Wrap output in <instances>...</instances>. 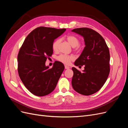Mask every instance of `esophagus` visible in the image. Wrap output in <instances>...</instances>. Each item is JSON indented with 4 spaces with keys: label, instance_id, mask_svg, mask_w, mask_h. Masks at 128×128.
Returning <instances> with one entry per match:
<instances>
[{
    "label": "esophagus",
    "instance_id": "1",
    "mask_svg": "<svg viewBox=\"0 0 128 128\" xmlns=\"http://www.w3.org/2000/svg\"><path fill=\"white\" fill-rule=\"evenodd\" d=\"M64 68H65V69H68L70 68V67H69V66H66V65L64 66Z\"/></svg>",
    "mask_w": 128,
    "mask_h": 128
}]
</instances>
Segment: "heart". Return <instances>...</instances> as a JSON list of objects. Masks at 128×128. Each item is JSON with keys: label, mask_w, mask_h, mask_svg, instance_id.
Here are the masks:
<instances>
[{"label": "heart", "mask_w": 128, "mask_h": 128, "mask_svg": "<svg viewBox=\"0 0 128 128\" xmlns=\"http://www.w3.org/2000/svg\"><path fill=\"white\" fill-rule=\"evenodd\" d=\"M67 40L72 48H76L78 46L80 40L78 37L74 35H70L67 37ZM61 42V40L58 39L53 42L52 44V48L54 51H57L59 48V45ZM58 60L64 64H68L70 62L74 59V56H67L64 54H61L58 56Z\"/></svg>", "instance_id": "obj_1"}]
</instances>
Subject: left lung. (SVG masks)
Segmentation results:
<instances>
[{
	"instance_id": "8db88e82",
	"label": "left lung",
	"mask_w": 128,
	"mask_h": 128,
	"mask_svg": "<svg viewBox=\"0 0 128 128\" xmlns=\"http://www.w3.org/2000/svg\"><path fill=\"white\" fill-rule=\"evenodd\" d=\"M72 32L82 36L85 44L82 53L74 62L76 66L84 65V69L80 72L72 68V86L81 94L91 95L102 88L109 75V49L103 37L94 30L80 28Z\"/></svg>"
}]
</instances>
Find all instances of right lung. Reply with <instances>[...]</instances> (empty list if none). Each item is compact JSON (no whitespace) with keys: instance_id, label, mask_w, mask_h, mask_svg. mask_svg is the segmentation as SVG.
Masks as SVG:
<instances>
[{"instance_id":"obj_1","label":"right lung","mask_w":128,"mask_h":128,"mask_svg":"<svg viewBox=\"0 0 128 128\" xmlns=\"http://www.w3.org/2000/svg\"><path fill=\"white\" fill-rule=\"evenodd\" d=\"M66 29L40 26L34 30L25 39L18 56V72L22 83L33 94L42 96L54 90L64 66L55 61L52 68L45 65L53 54L52 44Z\"/></svg>"}]
</instances>
